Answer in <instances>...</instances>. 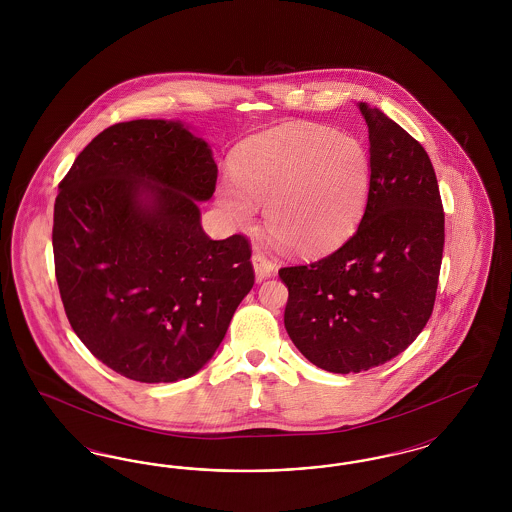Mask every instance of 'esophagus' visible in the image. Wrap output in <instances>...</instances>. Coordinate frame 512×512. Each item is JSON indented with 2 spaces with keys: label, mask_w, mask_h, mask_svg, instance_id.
Here are the masks:
<instances>
[{
  "label": "esophagus",
  "mask_w": 512,
  "mask_h": 512,
  "mask_svg": "<svg viewBox=\"0 0 512 512\" xmlns=\"http://www.w3.org/2000/svg\"><path fill=\"white\" fill-rule=\"evenodd\" d=\"M251 263H253V268H255V276H257V280H265V278L272 276V274L276 272L274 263L268 259L265 253H261V251H255V253H253Z\"/></svg>",
  "instance_id": "obj_1"
}]
</instances>
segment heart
Masks as SVG:
<instances>
[{
  "mask_svg": "<svg viewBox=\"0 0 512 512\" xmlns=\"http://www.w3.org/2000/svg\"><path fill=\"white\" fill-rule=\"evenodd\" d=\"M232 180L217 190L230 219L249 224L255 205H265V226L278 244L317 255L341 244L361 219L370 157L349 134L295 124L245 142L232 159Z\"/></svg>",
  "mask_w": 512,
  "mask_h": 512,
  "instance_id": "heart-1",
  "label": "heart"
}]
</instances>
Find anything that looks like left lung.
<instances>
[{
    "mask_svg": "<svg viewBox=\"0 0 512 512\" xmlns=\"http://www.w3.org/2000/svg\"><path fill=\"white\" fill-rule=\"evenodd\" d=\"M368 126L370 186L355 234L315 263L278 270L284 324L318 368L349 374L405 351L434 311L445 242L438 178L424 147L380 109Z\"/></svg>",
    "mask_w": 512,
    "mask_h": 512,
    "instance_id": "left-lung-1",
    "label": "left lung"
}]
</instances>
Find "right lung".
<instances>
[{"mask_svg":"<svg viewBox=\"0 0 512 512\" xmlns=\"http://www.w3.org/2000/svg\"><path fill=\"white\" fill-rule=\"evenodd\" d=\"M211 149L180 122H119L80 151L53 209L55 278L76 336L136 382L190 378L255 284L244 234L211 240Z\"/></svg>","mask_w":512,"mask_h":512,"instance_id":"add662e5","label":"right lung"}]
</instances>
